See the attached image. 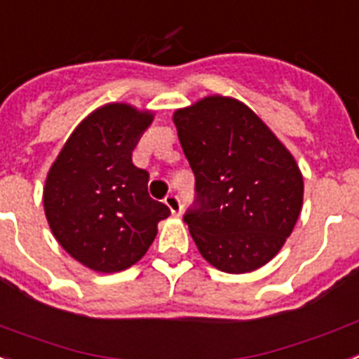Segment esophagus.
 <instances>
[{"label":"esophagus","mask_w":359,"mask_h":359,"mask_svg":"<svg viewBox=\"0 0 359 359\" xmlns=\"http://www.w3.org/2000/svg\"><path fill=\"white\" fill-rule=\"evenodd\" d=\"M165 203H167V207L170 209V212L172 215H182V200H180V196H177L176 192H170V194H167V198H165Z\"/></svg>","instance_id":"obj_1"}]
</instances>
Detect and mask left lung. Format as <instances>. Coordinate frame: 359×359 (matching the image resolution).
<instances>
[{
  "instance_id": "obj_1",
  "label": "left lung",
  "mask_w": 359,
  "mask_h": 359,
  "mask_svg": "<svg viewBox=\"0 0 359 359\" xmlns=\"http://www.w3.org/2000/svg\"><path fill=\"white\" fill-rule=\"evenodd\" d=\"M172 119L196 180L183 220L201 257L226 273L259 269L301 215L297 163L259 115L231 97H205Z\"/></svg>"
}]
</instances>
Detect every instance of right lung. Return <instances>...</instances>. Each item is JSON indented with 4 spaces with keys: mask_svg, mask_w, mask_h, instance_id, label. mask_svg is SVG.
Listing matches in <instances>:
<instances>
[{
    "mask_svg": "<svg viewBox=\"0 0 359 359\" xmlns=\"http://www.w3.org/2000/svg\"><path fill=\"white\" fill-rule=\"evenodd\" d=\"M154 115L130 104L100 106L71 133L43 187L58 244L86 268L114 273L143 259L170 215L148 194V172L132 152Z\"/></svg>",
    "mask_w": 359,
    "mask_h": 359,
    "instance_id": "obj_1",
    "label": "right lung"
}]
</instances>
